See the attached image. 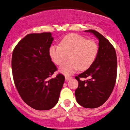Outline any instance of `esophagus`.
I'll list each match as a JSON object with an SVG mask.
<instances>
[{
  "label": "esophagus",
  "mask_w": 130,
  "mask_h": 130,
  "mask_svg": "<svg viewBox=\"0 0 130 130\" xmlns=\"http://www.w3.org/2000/svg\"><path fill=\"white\" fill-rule=\"evenodd\" d=\"M71 78H72V77H71V76H65V81H66V82H68V81H69V80L71 79Z\"/></svg>",
  "instance_id": "34e87169"
}]
</instances>
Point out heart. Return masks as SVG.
<instances>
[{
	"label": "heart",
	"instance_id": "b5f03b06",
	"mask_svg": "<svg viewBox=\"0 0 130 130\" xmlns=\"http://www.w3.org/2000/svg\"><path fill=\"white\" fill-rule=\"evenodd\" d=\"M59 45H51L48 55L53 62L60 65L67 59L69 61L59 68L61 73L70 75L79 69L84 71L89 68L95 60L99 47L95 41L88 40L77 34H71L63 38Z\"/></svg>",
	"mask_w": 130,
	"mask_h": 130
}]
</instances>
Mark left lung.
Returning <instances> with one entry per match:
<instances>
[{
    "label": "left lung",
    "instance_id": "left-lung-1",
    "mask_svg": "<svg viewBox=\"0 0 130 130\" xmlns=\"http://www.w3.org/2000/svg\"><path fill=\"white\" fill-rule=\"evenodd\" d=\"M85 32L92 33L98 38L99 51L92 65L76 76L79 85L75 95L79 105L87 108H95L105 103L114 88L117 77V56L114 47L101 34L92 29ZM81 77L88 79L81 80Z\"/></svg>",
    "mask_w": 130,
    "mask_h": 130
}]
</instances>
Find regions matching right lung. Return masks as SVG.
Here are the masks:
<instances>
[{"label": "right lung", "instance_id": "right-lung-1", "mask_svg": "<svg viewBox=\"0 0 130 130\" xmlns=\"http://www.w3.org/2000/svg\"><path fill=\"white\" fill-rule=\"evenodd\" d=\"M53 40L51 32L29 34L12 54V72L18 92L27 105L37 110H50L56 105L65 82L61 74L51 78L57 71L48 55Z\"/></svg>", "mask_w": 130, "mask_h": 130}]
</instances>
